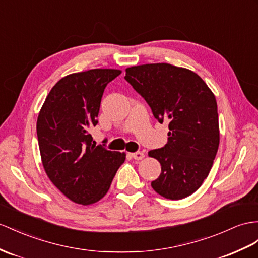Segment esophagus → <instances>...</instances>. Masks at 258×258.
Listing matches in <instances>:
<instances>
[{"mask_svg":"<svg viewBox=\"0 0 258 258\" xmlns=\"http://www.w3.org/2000/svg\"><path fill=\"white\" fill-rule=\"evenodd\" d=\"M131 156H132V157H133L135 160H141V159H143V158L145 157L144 153H142V151H136V153H133V154H131Z\"/></svg>","mask_w":258,"mask_h":258,"instance_id":"1","label":"esophagus"}]
</instances>
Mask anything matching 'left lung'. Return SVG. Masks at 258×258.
<instances>
[{"mask_svg": "<svg viewBox=\"0 0 258 258\" xmlns=\"http://www.w3.org/2000/svg\"><path fill=\"white\" fill-rule=\"evenodd\" d=\"M124 78L146 100L158 122L169 123L168 143L148 153L161 164L151 186L172 201L192 195L208 176L219 147L213 91L196 73L168 63L132 66Z\"/></svg>", "mask_w": 258, "mask_h": 258, "instance_id": "1", "label": "left lung"}]
</instances>
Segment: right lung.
Returning a JSON list of instances; mask_svg holds the SVG:
<instances>
[{"label":"right lung","instance_id":"add662e5","mask_svg":"<svg viewBox=\"0 0 258 258\" xmlns=\"http://www.w3.org/2000/svg\"><path fill=\"white\" fill-rule=\"evenodd\" d=\"M120 70L95 69L61 78L37 120L41 160L50 181L72 202L90 205L107 194L125 154L92 143L104 88Z\"/></svg>","mask_w":258,"mask_h":258}]
</instances>
